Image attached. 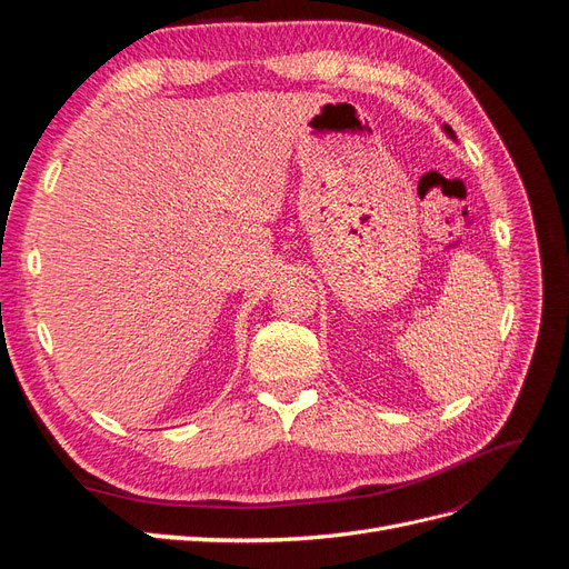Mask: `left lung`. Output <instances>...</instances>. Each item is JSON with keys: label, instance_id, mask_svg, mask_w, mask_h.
I'll list each match as a JSON object with an SVG mask.
<instances>
[{"label": "left lung", "instance_id": "1", "mask_svg": "<svg viewBox=\"0 0 569 569\" xmlns=\"http://www.w3.org/2000/svg\"><path fill=\"white\" fill-rule=\"evenodd\" d=\"M443 130H446V132H449V134H451V137H453V130H451V128H449V126H443Z\"/></svg>", "mask_w": 569, "mask_h": 569}]
</instances>
